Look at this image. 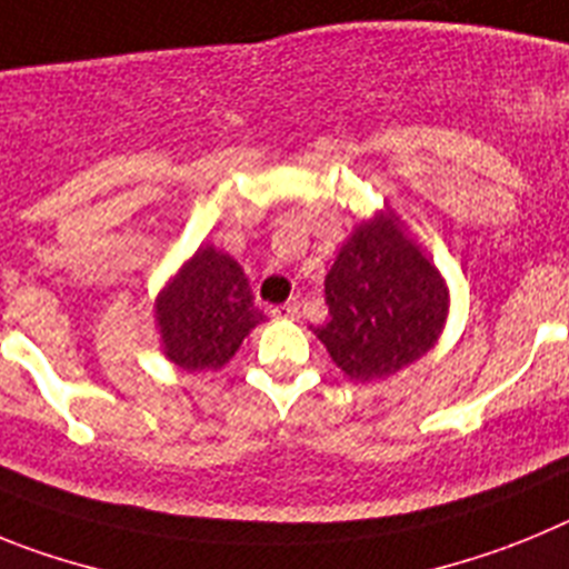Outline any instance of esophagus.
Returning a JSON list of instances; mask_svg holds the SVG:
<instances>
[{
  "label": "esophagus",
  "mask_w": 569,
  "mask_h": 569,
  "mask_svg": "<svg viewBox=\"0 0 569 569\" xmlns=\"http://www.w3.org/2000/svg\"><path fill=\"white\" fill-rule=\"evenodd\" d=\"M276 319H299V301H288V305H281V308H273Z\"/></svg>",
  "instance_id": "esophagus-1"
}]
</instances>
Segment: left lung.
Masks as SVG:
<instances>
[{
	"instance_id": "left-lung-1",
	"label": "left lung",
	"mask_w": 569,
	"mask_h": 569,
	"mask_svg": "<svg viewBox=\"0 0 569 569\" xmlns=\"http://www.w3.org/2000/svg\"><path fill=\"white\" fill-rule=\"evenodd\" d=\"M330 316L316 339L350 381L390 379L427 356L450 313V288L390 204L361 219L325 276Z\"/></svg>"
}]
</instances>
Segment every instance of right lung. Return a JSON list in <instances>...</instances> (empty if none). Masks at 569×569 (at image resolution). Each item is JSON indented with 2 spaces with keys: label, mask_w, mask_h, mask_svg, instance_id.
<instances>
[{
  "label": "right lung",
  "mask_w": 569,
  "mask_h": 569,
  "mask_svg": "<svg viewBox=\"0 0 569 569\" xmlns=\"http://www.w3.org/2000/svg\"><path fill=\"white\" fill-rule=\"evenodd\" d=\"M164 359L188 373L222 370L244 336L264 321L244 268L216 244H202L153 301Z\"/></svg>",
  "instance_id": "add662e5"
}]
</instances>
